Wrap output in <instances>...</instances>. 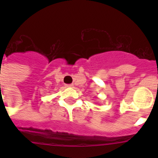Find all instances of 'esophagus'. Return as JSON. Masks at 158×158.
I'll return each mask as SVG.
<instances>
[{"mask_svg":"<svg viewBox=\"0 0 158 158\" xmlns=\"http://www.w3.org/2000/svg\"><path fill=\"white\" fill-rule=\"evenodd\" d=\"M66 87L72 88V87H73V85H72V84H70V85H66Z\"/></svg>","mask_w":158,"mask_h":158,"instance_id":"obj_1","label":"esophagus"}]
</instances>
